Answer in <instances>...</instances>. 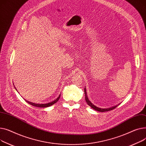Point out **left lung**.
Returning a JSON list of instances; mask_svg holds the SVG:
<instances>
[{
    "instance_id": "obj_1",
    "label": "left lung",
    "mask_w": 146,
    "mask_h": 146,
    "mask_svg": "<svg viewBox=\"0 0 146 146\" xmlns=\"http://www.w3.org/2000/svg\"><path fill=\"white\" fill-rule=\"evenodd\" d=\"M84 92H85V101H86L88 105H89L91 108H92L93 109H94L95 110L97 111H100V112H105V111H110V110H114V108H115L117 106H115L114 107H111V108H98L96 106H94V104H92L91 103V102L89 100L88 97H87V92H86V90H85V88H84Z\"/></svg>"
}]
</instances>
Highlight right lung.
Here are the masks:
<instances>
[{"label": "right lung", "mask_w": 146, "mask_h": 146, "mask_svg": "<svg viewBox=\"0 0 146 146\" xmlns=\"http://www.w3.org/2000/svg\"><path fill=\"white\" fill-rule=\"evenodd\" d=\"M60 96H61V94H60L59 96L55 100H54L52 102H49V103H46V104H36V103H34V102H30V101H27V100H25V101H26V102H28V103H29V104H31V105H32L33 106L37 107H40V108H45V107H49L50 106H52V105L55 104L56 102L59 100V99L60 98Z\"/></svg>", "instance_id": "add662e5"}]
</instances>
